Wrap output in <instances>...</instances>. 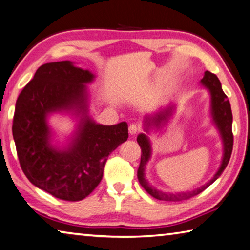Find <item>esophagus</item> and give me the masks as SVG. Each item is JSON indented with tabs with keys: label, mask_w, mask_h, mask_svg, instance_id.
I'll list each match as a JSON object with an SVG mask.
<instances>
[{
	"label": "esophagus",
	"mask_w": 250,
	"mask_h": 250,
	"mask_svg": "<svg viewBox=\"0 0 250 250\" xmlns=\"http://www.w3.org/2000/svg\"><path fill=\"white\" fill-rule=\"evenodd\" d=\"M139 130H141V127L137 124H130L128 126V132L130 135H136Z\"/></svg>",
	"instance_id": "34e87169"
}]
</instances>
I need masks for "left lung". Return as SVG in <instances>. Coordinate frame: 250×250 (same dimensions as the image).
I'll use <instances>...</instances> for the list:
<instances>
[{"mask_svg":"<svg viewBox=\"0 0 250 250\" xmlns=\"http://www.w3.org/2000/svg\"><path fill=\"white\" fill-rule=\"evenodd\" d=\"M200 84L202 85L205 90H208L209 93V99H211V106H209V109H211L212 123L215 125L216 129L218 130V133H220V136L223 143V157L221 166L211 180L192 191L170 193V192H165L156 189L154 186H151L150 183L148 182L145 174L147 164L148 161L150 160L152 154L151 143L149 137H148V135L141 133L137 136V143L142 148L141 165H139L137 171L138 181L144 189L147 191V193H149L157 200L169 201V202H178V201L190 199L192 196L200 194L201 192H203L208 187L211 186L212 183L221 176L229 161L234 142L233 132H231L233 115H231L229 101L227 100L226 94L223 92L220 80H218V78L214 73L205 71L203 78L201 79ZM174 111H176V105L170 104L169 106L161 108L158 112L151 114V115H146L145 120H144V129H145V132L147 134H149L151 129L158 130L160 128H163L164 126L168 124V122L170 121V118L172 117Z\"/></svg>","mask_w":250,"mask_h":250,"instance_id":"1","label":"left lung"}]
</instances>
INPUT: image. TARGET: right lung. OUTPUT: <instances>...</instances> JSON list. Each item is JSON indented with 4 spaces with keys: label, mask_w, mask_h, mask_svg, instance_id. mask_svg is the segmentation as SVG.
I'll return each instance as SVG.
<instances>
[{
    "label": "right lung",
    "mask_w": 250,
    "mask_h": 250,
    "mask_svg": "<svg viewBox=\"0 0 250 250\" xmlns=\"http://www.w3.org/2000/svg\"><path fill=\"white\" fill-rule=\"evenodd\" d=\"M90 70L72 61L42 64L21 92L13 137L25 176L35 187L64 201L86 198L102 180L108 155L127 141L128 125H102L89 115ZM54 113L76 118V128L62 146L53 143Z\"/></svg>",
    "instance_id": "right-lung-1"
}]
</instances>
